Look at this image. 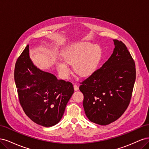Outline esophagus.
I'll return each instance as SVG.
<instances>
[{"label": "esophagus", "instance_id": "1", "mask_svg": "<svg viewBox=\"0 0 149 149\" xmlns=\"http://www.w3.org/2000/svg\"><path fill=\"white\" fill-rule=\"evenodd\" d=\"M73 87H74V89L75 90V91H77V90L79 89L78 86L76 84H74L73 85Z\"/></svg>", "mask_w": 149, "mask_h": 149}]
</instances>
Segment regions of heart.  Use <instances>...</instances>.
<instances>
[{
  "label": "heart",
  "instance_id": "1",
  "mask_svg": "<svg viewBox=\"0 0 149 149\" xmlns=\"http://www.w3.org/2000/svg\"><path fill=\"white\" fill-rule=\"evenodd\" d=\"M102 49L97 44L88 42L74 43L68 46L63 53L64 60L58 61L56 67L58 73L63 79L69 78L71 70L68 65H73L76 74L81 77L93 74L100 64Z\"/></svg>",
  "mask_w": 149,
  "mask_h": 149
}]
</instances>
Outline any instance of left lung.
Here are the masks:
<instances>
[{"mask_svg":"<svg viewBox=\"0 0 149 149\" xmlns=\"http://www.w3.org/2000/svg\"><path fill=\"white\" fill-rule=\"evenodd\" d=\"M100 69L81 83L83 107L88 119L106 125L118 119L127 109L136 81V65L121 41Z\"/></svg>","mask_w":149,"mask_h":149,"instance_id":"1","label":"left lung"}]
</instances>
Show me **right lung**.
I'll list each match as a JSON object with an SVG mask.
<instances>
[{"label": "right lung", "mask_w": 149, "mask_h": 149, "mask_svg": "<svg viewBox=\"0 0 149 149\" xmlns=\"http://www.w3.org/2000/svg\"><path fill=\"white\" fill-rule=\"evenodd\" d=\"M14 78L20 105L31 120L47 127L59 123L74 93L71 83L33 65L29 45L17 59Z\"/></svg>", "instance_id": "right-lung-1"}]
</instances>
